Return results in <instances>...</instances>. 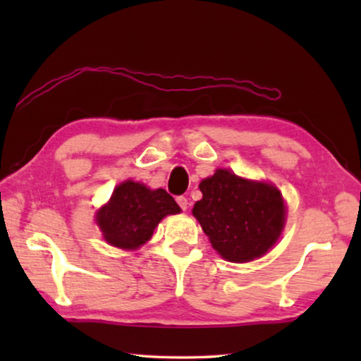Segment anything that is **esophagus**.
<instances>
[{
  "label": "esophagus",
  "mask_w": 361,
  "mask_h": 361,
  "mask_svg": "<svg viewBox=\"0 0 361 361\" xmlns=\"http://www.w3.org/2000/svg\"><path fill=\"white\" fill-rule=\"evenodd\" d=\"M176 202H178V205L181 207V210L188 209V199L185 197V195H178V197H176Z\"/></svg>",
  "instance_id": "34e87169"
}]
</instances>
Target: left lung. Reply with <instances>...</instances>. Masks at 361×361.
Wrapping results in <instances>:
<instances>
[{"label":"left lung","instance_id":"8db88e82","mask_svg":"<svg viewBox=\"0 0 361 361\" xmlns=\"http://www.w3.org/2000/svg\"><path fill=\"white\" fill-rule=\"evenodd\" d=\"M199 188L202 199L192 215L226 261H252L276 243L285 224V204L277 188L221 169Z\"/></svg>","mask_w":361,"mask_h":361}]
</instances>
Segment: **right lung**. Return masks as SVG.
Instances as JSON below:
<instances>
[{
    "instance_id": "1",
    "label": "right lung",
    "mask_w": 361,
    "mask_h": 361,
    "mask_svg": "<svg viewBox=\"0 0 361 361\" xmlns=\"http://www.w3.org/2000/svg\"><path fill=\"white\" fill-rule=\"evenodd\" d=\"M180 210L166 189L151 191L140 183L124 181L97 213V223L108 243L135 250L149 239L164 216L175 215Z\"/></svg>"
}]
</instances>
